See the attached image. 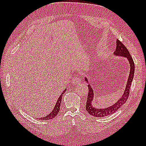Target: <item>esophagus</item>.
I'll list each match as a JSON object with an SVG mask.
<instances>
[{"mask_svg":"<svg viewBox=\"0 0 146 146\" xmlns=\"http://www.w3.org/2000/svg\"><path fill=\"white\" fill-rule=\"evenodd\" d=\"M81 82V80H80V78H78V76H75L74 77V78L73 79V81H72V83L74 85H78L79 83H80Z\"/></svg>","mask_w":146,"mask_h":146,"instance_id":"1","label":"esophagus"}]
</instances>
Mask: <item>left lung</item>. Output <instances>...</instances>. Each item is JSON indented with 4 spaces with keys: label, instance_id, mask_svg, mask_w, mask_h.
<instances>
[{
    "label": "left lung",
    "instance_id": "8db88e82",
    "mask_svg": "<svg viewBox=\"0 0 146 146\" xmlns=\"http://www.w3.org/2000/svg\"><path fill=\"white\" fill-rule=\"evenodd\" d=\"M114 55L117 56H122L124 57L127 59V60L130 64V73L129 76L128 78L127 82L125 89L123 92V94L122 95L121 98L119 99V100L116 102V103L110 105L107 108H96L93 106L92 102L94 98V91L92 88V86L90 84V81L87 77L85 76V81L88 83V98L87 102L86 104V110L88 111V113L94 117H104L107 116L108 115H111L119 109L120 107L124 104L126 101L127 100L130 88H131V83L132 82L133 78H134V71H135V65L134 61L132 60V58L130 54L128 49L126 48L125 46L123 45L122 42H120L119 39H117V47L115 51L114 52Z\"/></svg>",
    "mask_w": 146,
    "mask_h": 146
}]
</instances>
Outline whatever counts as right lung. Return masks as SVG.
Masks as SVG:
<instances>
[{
  "mask_svg": "<svg viewBox=\"0 0 146 146\" xmlns=\"http://www.w3.org/2000/svg\"><path fill=\"white\" fill-rule=\"evenodd\" d=\"M66 92V89L64 90L63 92V93L61 94V95L59 97L58 99V101L56 102V104L55 106L53 108V110L51 111V112L48 114L47 116H45L44 117H41L39 119H41L42 120H50L53 119L54 117H55L57 115L59 111L60 110V105H61V100H62V97H63V95L64 94V92Z\"/></svg>",
  "mask_w": 146,
  "mask_h": 146,
  "instance_id": "add662e5",
  "label": "right lung"
}]
</instances>
